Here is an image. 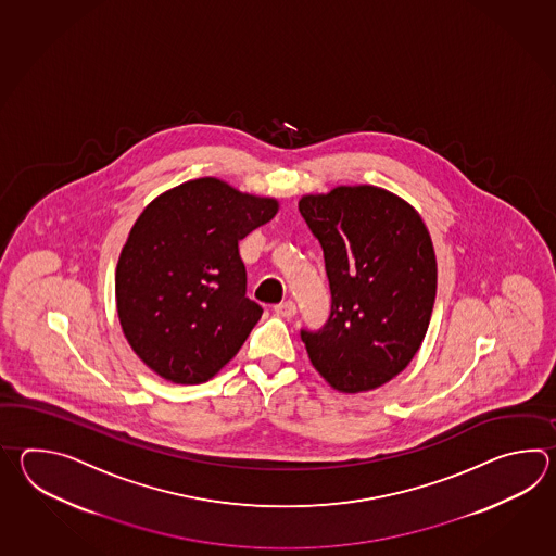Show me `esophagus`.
Masks as SVG:
<instances>
[{"label": "esophagus", "instance_id": "1", "mask_svg": "<svg viewBox=\"0 0 556 556\" xmlns=\"http://www.w3.org/2000/svg\"><path fill=\"white\" fill-rule=\"evenodd\" d=\"M274 312H276L278 316H282V318H294L295 304L292 300H286V302H280L278 306H274Z\"/></svg>", "mask_w": 556, "mask_h": 556}]
</instances>
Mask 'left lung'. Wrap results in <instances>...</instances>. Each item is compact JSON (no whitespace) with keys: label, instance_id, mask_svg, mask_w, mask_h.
<instances>
[{"label":"left lung","instance_id":"1","mask_svg":"<svg viewBox=\"0 0 556 556\" xmlns=\"http://www.w3.org/2000/svg\"><path fill=\"white\" fill-rule=\"evenodd\" d=\"M324 250L330 318L300 331L333 390H376L402 374L426 338L438 261L421 216L390 190L357 185L298 202Z\"/></svg>","mask_w":556,"mask_h":556}]
</instances>
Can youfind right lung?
Returning a JSON list of instances; mask_svg holds the SVG:
<instances>
[{
  "label": "right lung",
  "mask_w": 556,
  "mask_h": 556,
  "mask_svg": "<svg viewBox=\"0 0 556 556\" xmlns=\"http://www.w3.org/2000/svg\"><path fill=\"white\" fill-rule=\"evenodd\" d=\"M276 213V199L214 177L147 204L121 250L115 298L127 342L154 374L204 383L238 354L262 316L247 298L238 240Z\"/></svg>",
  "instance_id": "add662e5"
}]
</instances>
